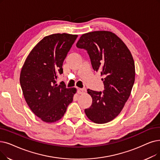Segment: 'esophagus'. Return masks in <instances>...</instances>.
I'll list each match as a JSON object with an SVG mask.
<instances>
[{
    "label": "esophagus",
    "instance_id": "1",
    "mask_svg": "<svg viewBox=\"0 0 160 160\" xmlns=\"http://www.w3.org/2000/svg\"><path fill=\"white\" fill-rule=\"evenodd\" d=\"M86 89L85 88H78V93L79 94H83L86 93Z\"/></svg>",
    "mask_w": 160,
    "mask_h": 160
}]
</instances>
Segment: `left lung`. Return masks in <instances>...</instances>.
Returning <instances> with one entry per match:
<instances>
[{"mask_svg": "<svg viewBox=\"0 0 160 160\" xmlns=\"http://www.w3.org/2000/svg\"><path fill=\"white\" fill-rule=\"evenodd\" d=\"M76 46L88 51L94 71L100 72L105 90L88 89L92 104L86 115L96 123L114 120L129 99L135 82V67L132 54L123 40L108 31L83 34Z\"/></svg>", "mask_w": 160, "mask_h": 160, "instance_id": "8db88e82", "label": "left lung"}]
</instances>
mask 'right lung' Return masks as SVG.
<instances>
[{
    "label": "right lung",
    "instance_id": "1",
    "mask_svg": "<svg viewBox=\"0 0 160 160\" xmlns=\"http://www.w3.org/2000/svg\"><path fill=\"white\" fill-rule=\"evenodd\" d=\"M77 34L57 33L42 39L27 57L19 81L32 112L46 123L59 120L72 102L76 88L56 83L63 63Z\"/></svg>",
    "mask_w": 160,
    "mask_h": 160
}]
</instances>
